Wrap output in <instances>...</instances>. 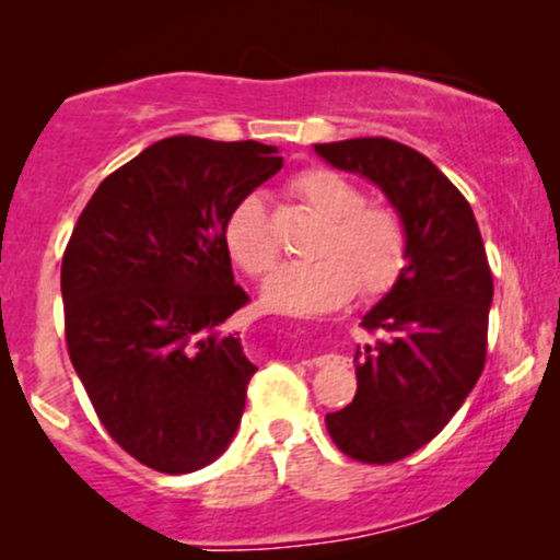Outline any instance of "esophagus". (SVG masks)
Wrapping results in <instances>:
<instances>
[{
    "label": "esophagus",
    "instance_id": "1",
    "mask_svg": "<svg viewBox=\"0 0 560 560\" xmlns=\"http://www.w3.org/2000/svg\"><path fill=\"white\" fill-rule=\"evenodd\" d=\"M324 361H320V358H316V361H311V365H320Z\"/></svg>",
    "mask_w": 560,
    "mask_h": 560
}]
</instances>
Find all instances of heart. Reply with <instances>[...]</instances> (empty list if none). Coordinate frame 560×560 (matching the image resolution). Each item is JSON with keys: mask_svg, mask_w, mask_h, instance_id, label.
I'll use <instances>...</instances> for the list:
<instances>
[{"mask_svg": "<svg viewBox=\"0 0 560 560\" xmlns=\"http://www.w3.org/2000/svg\"><path fill=\"white\" fill-rule=\"evenodd\" d=\"M292 191L326 223L313 244L316 260L287 262L266 281L262 305L268 311L318 316L345 305L358 284L363 294H378L395 284L408 258V234L395 210L369 205L355 184L326 168L300 173ZM223 240L244 273H266L279 255L266 199L242 197L226 218Z\"/></svg>", "mask_w": 560, "mask_h": 560, "instance_id": "1", "label": "heart"}]
</instances>
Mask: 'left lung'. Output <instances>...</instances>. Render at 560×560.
<instances>
[{"mask_svg":"<svg viewBox=\"0 0 560 560\" xmlns=\"http://www.w3.org/2000/svg\"><path fill=\"white\" fill-rule=\"evenodd\" d=\"M334 168L382 189L408 234L395 284L363 316L374 345L355 350L358 392L326 413L334 445L363 464H395L434 440L479 382L492 273L466 197L429 158L384 137L313 147Z\"/></svg>","mask_w":560,"mask_h":560,"instance_id":"8db88e82","label":"left lung"}]
</instances>
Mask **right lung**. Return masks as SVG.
Segmentation results:
<instances>
[{
  "label": "right lung",
  "mask_w": 560,
  "mask_h": 560,
  "mask_svg": "<svg viewBox=\"0 0 560 560\" xmlns=\"http://www.w3.org/2000/svg\"><path fill=\"white\" fill-rule=\"evenodd\" d=\"M281 165L260 141H155L100 184L70 236V363L113 440L155 471L210 466L240 427L258 369L223 331L247 302L223 229Z\"/></svg>",
  "instance_id": "obj_1"
}]
</instances>
